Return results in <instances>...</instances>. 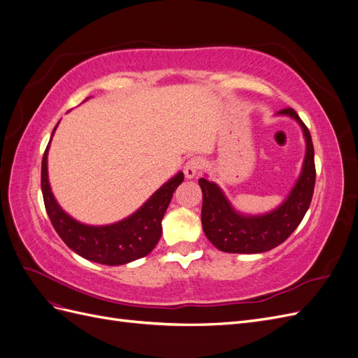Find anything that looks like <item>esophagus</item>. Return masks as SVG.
I'll return each instance as SVG.
<instances>
[{"instance_id":"34e87169","label":"esophagus","mask_w":358,"mask_h":358,"mask_svg":"<svg viewBox=\"0 0 358 358\" xmlns=\"http://www.w3.org/2000/svg\"><path fill=\"white\" fill-rule=\"evenodd\" d=\"M201 169V159L200 158H191L185 162V166H183V173H185L187 179H192L197 176V173Z\"/></svg>"}]
</instances>
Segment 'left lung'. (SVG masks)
I'll list each match as a JSON object with an SVG mask.
<instances>
[{"label": "left lung", "instance_id": "1", "mask_svg": "<svg viewBox=\"0 0 358 358\" xmlns=\"http://www.w3.org/2000/svg\"><path fill=\"white\" fill-rule=\"evenodd\" d=\"M276 115L294 119L301 128L306 143L300 176L278 208L262 215H245L234 209L215 182L208 178L199 179L203 192V231L210 243L222 252L259 254L270 251L288 239L309 209L315 188V162L310 133L294 109L288 107Z\"/></svg>", "mask_w": 358, "mask_h": 358}]
</instances>
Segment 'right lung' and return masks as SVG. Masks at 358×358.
Here are the masks:
<instances>
[{
	"instance_id": "1",
	"label": "right lung",
	"mask_w": 358,
	"mask_h": 358,
	"mask_svg": "<svg viewBox=\"0 0 358 358\" xmlns=\"http://www.w3.org/2000/svg\"><path fill=\"white\" fill-rule=\"evenodd\" d=\"M57 127L53 128L52 137ZM52 137L41 161V192L50 222L64 243L85 259L106 266H121L148 255L159 241L161 221L173 192L183 182V173H176L127 218L107 225H88L71 218L53 197L48 175V154Z\"/></svg>"
}]
</instances>
